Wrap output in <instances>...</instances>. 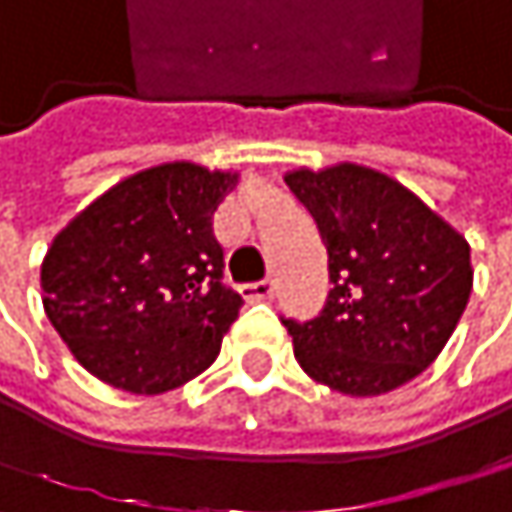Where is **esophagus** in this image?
I'll list each match as a JSON object with an SVG mask.
<instances>
[{"label":"esophagus","instance_id":"1","mask_svg":"<svg viewBox=\"0 0 512 512\" xmlns=\"http://www.w3.org/2000/svg\"><path fill=\"white\" fill-rule=\"evenodd\" d=\"M241 292H244V298L268 301V298L274 295V283H271V280H262V283H250V286H244Z\"/></svg>","mask_w":512,"mask_h":512}]
</instances>
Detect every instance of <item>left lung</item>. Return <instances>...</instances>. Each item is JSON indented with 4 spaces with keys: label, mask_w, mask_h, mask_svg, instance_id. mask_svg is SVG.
Segmentation results:
<instances>
[{
    "label": "left lung",
    "mask_w": 512,
    "mask_h": 512,
    "mask_svg": "<svg viewBox=\"0 0 512 512\" xmlns=\"http://www.w3.org/2000/svg\"><path fill=\"white\" fill-rule=\"evenodd\" d=\"M329 250V301L292 323L301 371L341 395L371 398L419 377L468 307L471 244L395 177L338 162L283 174Z\"/></svg>",
    "instance_id": "1"
}]
</instances>
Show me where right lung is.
<instances>
[{"label":"right lung","instance_id":"1","mask_svg":"<svg viewBox=\"0 0 512 512\" xmlns=\"http://www.w3.org/2000/svg\"><path fill=\"white\" fill-rule=\"evenodd\" d=\"M238 171L162 162L129 174L62 229L41 262V304L102 383L162 395L220 356L241 295L220 283L211 220Z\"/></svg>","mask_w":512,"mask_h":512}]
</instances>
